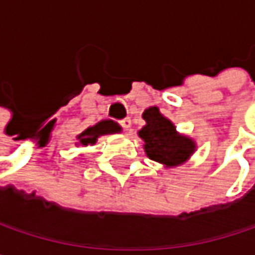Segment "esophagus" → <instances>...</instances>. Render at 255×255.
I'll list each match as a JSON object with an SVG mask.
<instances>
[{"label": "esophagus", "mask_w": 255, "mask_h": 255, "mask_svg": "<svg viewBox=\"0 0 255 255\" xmlns=\"http://www.w3.org/2000/svg\"><path fill=\"white\" fill-rule=\"evenodd\" d=\"M123 127L126 128V129H129V127H131V120L129 118H126V120H123L121 123H120Z\"/></svg>", "instance_id": "34e87169"}]
</instances>
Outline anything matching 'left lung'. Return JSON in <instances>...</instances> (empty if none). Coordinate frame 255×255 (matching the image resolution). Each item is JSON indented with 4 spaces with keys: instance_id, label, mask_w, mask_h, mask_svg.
I'll return each mask as SVG.
<instances>
[{
    "instance_id": "obj_1",
    "label": "left lung",
    "mask_w": 255,
    "mask_h": 255,
    "mask_svg": "<svg viewBox=\"0 0 255 255\" xmlns=\"http://www.w3.org/2000/svg\"><path fill=\"white\" fill-rule=\"evenodd\" d=\"M141 117L146 126L138 129L137 134L144 141L143 147L149 159L165 168H174L187 162L196 152V141L178 132L176 126L161 114L159 108L150 106Z\"/></svg>"
}]
</instances>
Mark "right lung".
<instances>
[{
	"label": "right lung",
	"instance_id": "right-lung-1",
	"mask_svg": "<svg viewBox=\"0 0 255 255\" xmlns=\"http://www.w3.org/2000/svg\"><path fill=\"white\" fill-rule=\"evenodd\" d=\"M123 128L118 123L112 121V120H102L97 124L91 126V127L85 128L82 132H79L77 135V143L75 144H81V146H93L96 144L97 138L106 134H115V132H121Z\"/></svg>",
	"mask_w": 255,
	"mask_h": 255
}]
</instances>
